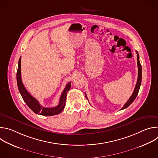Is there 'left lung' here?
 Wrapping results in <instances>:
<instances>
[{
  "label": "left lung",
  "mask_w": 158,
  "mask_h": 158,
  "mask_svg": "<svg viewBox=\"0 0 158 158\" xmlns=\"http://www.w3.org/2000/svg\"><path fill=\"white\" fill-rule=\"evenodd\" d=\"M136 54H137V63H138V80H137V83L136 84V86H135L134 90L133 91L132 94L131 95V96L130 97V98L128 99V101L126 102V103L124 105V106L121 109V110L124 109L126 108H127L129 106H130L132 102L134 101V99H136V98L138 96V94L139 93V89H140V86H141V79H142V67H141V63L139 62V54L138 52V51H136ZM85 98L87 99V96L85 94Z\"/></svg>",
  "instance_id": "left-lung-1"
}]
</instances>
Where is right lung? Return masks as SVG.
Listing matches in <instances>:
<instances>
[{"instance_id":"right-lung-1","label":"right lung","mask_w":158,"mask_h":158,"mask_svg":"<svg viewBox=\"0 0 158 158\" xmlns=\"http://www.w3.org/2000/svg\"><path fill=\"white\" fill-rule=\"evenodd\" d=\"M17 86L20 94L24 102L29 106V107L35 114L45 116H51L60 114L64 109L65 105L67 93L71 88V82L67 84L64 89L63 92L60 98L59 105L54 107H44L40 106L39 101L32 96L26 90L21 79V57H20L18 62V69L17 72Z\"/></svg>"}]
</instances>
